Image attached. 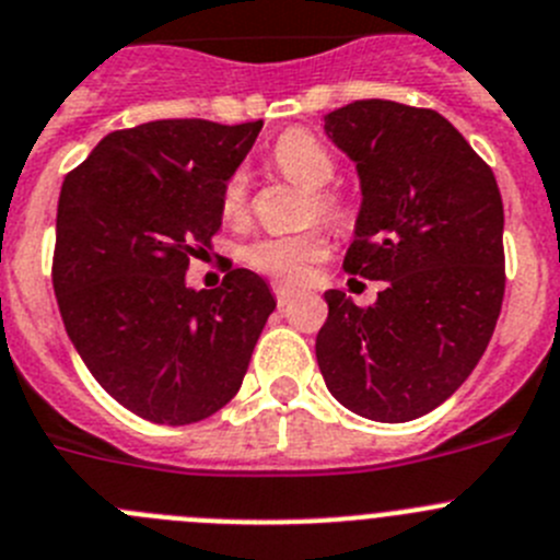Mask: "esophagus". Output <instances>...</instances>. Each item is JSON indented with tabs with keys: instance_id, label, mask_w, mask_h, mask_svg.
<instances>
[{
	"instance_id": "34e87169",
	"label": "esophagus",
	"mask_w": 560,
	"mask_h": 560,
	"mask_svg": "<svg viewBox=\"0 0 560 560\" xmlns=\"http://www.w3.org/2000/svg\"><path fill=\"white\" fill-rule=\"evenodd\" d=\"M273 295H276V304L287 306L292 298L298 295V290H295V287H290V284H273Z\"/></svg>"
}]
</instances>
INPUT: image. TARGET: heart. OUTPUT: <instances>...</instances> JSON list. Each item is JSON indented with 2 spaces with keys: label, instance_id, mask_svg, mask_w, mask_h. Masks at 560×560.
Here are the masks:
<instances>
[{
  "label": "heart",
  "instance_id": "obj_1",
  "mask_svg": "<svg viewBox=\"0 0 560 560\" xmlns=\"http://www.w3.org/2000/svg\"><path fill=\"white\" fill-rule=\"evenodd\" d=\"M273 168L292 185L310 190L306 218H323L328 223L348 221V203L337 190H328V182L337 174L331 151L306 129H290L276 140L270 151ZM250 179L245 171H234L221 192V212L226 221H240L248 212ZM328 240L323 229H306L298 234H270L243 248V262L250 270L273 276L281 281H301L312 265L323 259Z\"/></svg>",
  "mask_w": 560,
  "mask_h": 560
}]
</instances>
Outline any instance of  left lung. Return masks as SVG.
Returning a JSON list of instances; mask_svg holds the SVG:
<instances>
[{
  "instance_id": "1",
  "label": "left lung",
  "mask_w": 560,
  "mask_h": 560,
  "mask_svg": "<svg viewBox=\"0 0 560 560\" xmlns=\"http://www.w3.org/2000/svg\"><path fill=\"white\" fill-rule=\"evenodd\" d=\"M326 135L362 182L342 268L384 290L373 306L326 292L317 364L345 409L378 422L417 420L467 381L498 326V179L436 109L362 98L328 113Z\"/></svg>"
}]
</instances>
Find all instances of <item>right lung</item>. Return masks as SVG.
<instances>
[{
	"label": "right lung",
	"mask_w": 560,
	"mask_h": 560,
	"mask_svg": "<svg viewBox=\"0 0 560 560\" xmlns=\"http://www.w3.org/2000/svg\"><path fill=\"white\" fill-rule=\"evenodd\" d=\"M259 129L203 118L118 129L62 182L51 259L62 323L93 378L149 422L190 425L223 409L276 310L245 268L229 265L215 290L185 281Z\"/></svg>",
	"instance_id": "1"
}]
</instances>
